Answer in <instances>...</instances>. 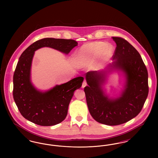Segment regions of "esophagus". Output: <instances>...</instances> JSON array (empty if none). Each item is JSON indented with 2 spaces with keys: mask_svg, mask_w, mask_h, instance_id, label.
Wrapping results in <instances>:
<instances>
[{
  "mask_svg": "<svg viewBox=\"0 0 158 158\" xmlns=\"http://www.w3.org/2000/svg\"><path fill=\"white\" fill-rule=\"evenodd\" d=\"M87 85V83H86V82L85 81H84L82 83V88H85L86 86Z\"/></svg>",
  "mask_w": 158,
  "mask_h": 158,
  "instance_id": "34e87169",
  "label": "esophagus"
}]
</instances>
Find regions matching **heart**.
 Returning <instances> with one entry per match:
<instances>
[{"label":"heart","mask_w":158,"mask_h":158,"mask_svg":"<svg viewBox=\"0 0 158 158\" xmlns=\"http://www.w3.org/2000/svg\"><path fill=\"white\" fill-rule=\"evenodd\" d=\"M113 47L110 44L97 41L82 45L74 54V60L81 66L90 65L98 60L101 65L104 64L111 59Z\"/></svg>","instance_id":"1"}]
</instances>
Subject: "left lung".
<instances>
[{
	"label": "left lung",
	"mask_w": 158,
	"mask_h": 158,
	"mask_svg": "<svg viewBox=\"0 0 158 158\" xmlns=\"http://www.w3.org/2000/svg\"><path fill=\"white\" fill-rule=\"evenodd\" d=\"M117 47L113 63L104 70L86 73L84 91L91 116L108 126L125 123L141 111L148 95V73L140 54L128 41L113 37ZM118 72L124 77L119 95L109 97L105 88L109 76Z\"/></svg>",
	"instance_id": "obj_1"
}]
</instances>
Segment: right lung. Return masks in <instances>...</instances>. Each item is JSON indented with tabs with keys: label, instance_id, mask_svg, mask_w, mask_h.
<instances>
[{
	"label": "right lung",
	"instance_id": "obj_1",
	"mask_svg": "<svg viewBox=\"0 0 158 158\" xmlns=\"http://www.w3.org/2000/svg\"><path fill=\"white\" fill-rule=\"evenodd\" d=\"M77 45L73 40L45 38L30 45L21 55L14 75L13 95L15 104L23 117L42 126H51L64 120L74 92L82 85L83 77H75L69 82L43 90L31 81V66L35 52L50 47L66 55Z\"/></svg>",
	"mask_w": 158,
	"mask_h": 158
}]
</instances>
